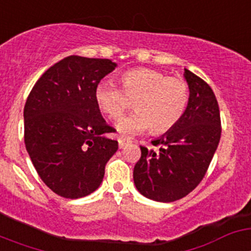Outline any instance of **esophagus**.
<instances>
[{"label":"esophagus","instance_id":"obj_1","mask_svg":"<svg viewBox=\"0 0 251 251\" xmlns=\"http://www.w3.org/2000/svg\"><path fill=\"white\" fill-rule=\"evenodd\" d=\"M118 142H119V147L124 148V147H127L128 145H130V143H132V139H130L129 137H119Z\"/></svg>","mask_w":251,"mask_h":251}]
</instances>
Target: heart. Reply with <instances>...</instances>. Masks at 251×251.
<instances>
[{"label": "heart", "mask_w": 251, "mask_h": 251, "mask_svg": "<svg viewBox=\"0 0 251 251\" xmlns=\"http://www.w3.org/2000/svg\"><path fill=\"white\" fill-rule=\"evenodd\" d=\"M123 90L110 80H100L94 88V100L110 118H117L133 100L136 112L118 122L123 133H137L150 128L154 134L165 133L181 121L187 109L190 89L185 79L168 76L151 68H137L121 76Z\"/></svg>", "instance_id": "1"}]
</instances>
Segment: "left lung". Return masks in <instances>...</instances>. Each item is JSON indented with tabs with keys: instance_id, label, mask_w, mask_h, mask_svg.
I'll return each mask as SVG.
<instances>
[{
	"instance_id": "left-lung-1",
	"label": "left lung",
	"mask_w": 251,
	"mask_h": 251,
	"mask_svg": "<svg viewBox=\"0 0 251 251\" xmlns=\"http://www.w3.org/2000/svg\"><path fill=\"white\" fill-rule=\"evenodd\" d=\"M190 100L181 121L152 141L157 150L141 147L134 166L137 190L151 200L172 202L188 195L205 177L221 137L216 97L205 80L185 69Z\"/></svg>"
}]
</instances>
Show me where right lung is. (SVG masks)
Here are the masks:
<instances>
[{
  "label": "right lung",
  "instance_id": "obj_1",
  "mask_svg": "<svg viewBox=\"0 0 251 251\" xmlns=\"http://www.w3.org/2000/svg\"><path fill=\"white\" fill-rule=\"evenodd\" d=\"M109 59L68 56L35 83L24 108L25 146L40 178L65 199L100 186L106 162L118 150L114 132L95 104L94 88L113 72Z\"/></svg>",
  "mask_w": 251,
  "mask_h": 251
}]
</instances>
